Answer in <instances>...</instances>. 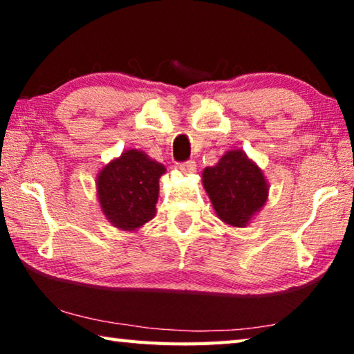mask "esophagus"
Returning <instances> with one entry per match:
<instances>
[{
  "label": "esophagus",
  "mask_w": 354,
  "mask_h": 354,
  "mask_svg": "<svg viewBox=\"0 0 354 354\" xmlns=\"http://www.w3.org/2000/svg\"><path fill=\"white\" fill-rule=\"evenodd\" d=\"M178 169H180L183 174H195L196 172V162L195 161L182 162L180 166H178Z\"/></svg>",
  "instance_id": "obj_1"
}]
</instances>
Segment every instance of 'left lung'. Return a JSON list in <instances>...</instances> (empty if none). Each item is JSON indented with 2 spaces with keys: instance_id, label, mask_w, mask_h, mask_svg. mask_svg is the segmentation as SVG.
Returning a JSON list of instances; mask_svg holds the SVG:
<instances>
[{
  "instance_id": "8db88e82",
  "label": "left lung",
  "mask_w": 354,
  "mask_h": 354,
  "mask_svg": "<svg viewBox=\"0 0 354 354\" xmlns=\"http://www.w3.org/2000/svg\"><path fill=\"white\" fill-rule=\"evenodd\" d=\"M203 187L217 217L230 227L250 225L269 198L263 169L241 149H229L216 166L203 171Z\"/></svg>"
}]
</instances>
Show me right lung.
<instances>
[{"label": "right lung", "instance_id": "obj_1", "mask_svg": "<svg viewBox=\"0 0 354 354\" xmlns=\"http://www.w3.org/2000/svg\"><path fill=\"white\" fill-rule=\"evenodd\" d=\"M166 167L145 151L130 148L96 174V198L115 229L135 232L156 216L159 178Z\"/></svg>", "mask_w": 354, "mask_h": 354}]
</instances>
